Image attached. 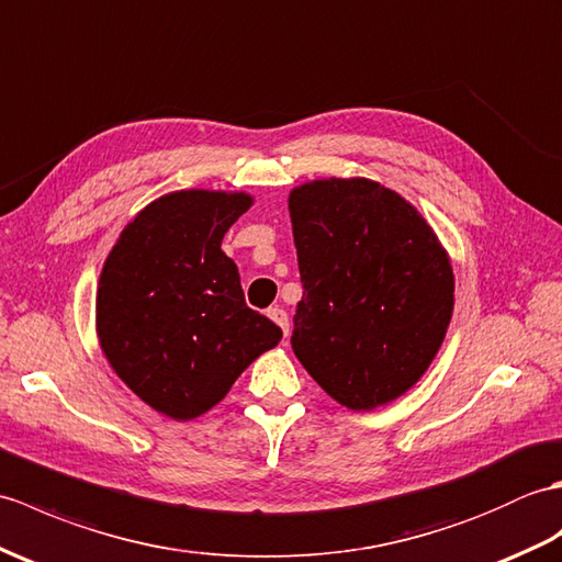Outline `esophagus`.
Listing matches in <instances>:
<instances>
[{"label":"esophagus","instance_id":"1","mask_svg":"<svg viewBox=\"0 0 562 562\" xmlns=\"http://www.w3.org/2000/svg\"><path fill=\"white\" fill-rule=\"evenodd\" d=\"M273 322L279 324L281 327V331H283V336H289V313H285L283 307H269V313H267Z\"/></svg>","mask_w":562,"mask_h":562}]
</instances>
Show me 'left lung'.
<instances>
[{"mask_svg":"<svg viewBox=\"0 0 562 562\" xmlns=\"http://www.w3.org/2000/svg\"><path fill=\"white\" fill-rule=\"evenodd\" d=\"M289 209L303 281L293 353L353 411L402 396L428 370L452 317L442 245L406 199L363 178L295 187Z\"/></svg>","mask_w":562,"mask_h":562,"instance_id":"left-lung-1","label":"left lung"}]
</instances>
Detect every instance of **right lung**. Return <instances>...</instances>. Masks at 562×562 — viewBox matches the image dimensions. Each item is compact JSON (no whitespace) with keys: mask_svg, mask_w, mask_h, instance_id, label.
<instances>
[{"mask_svg":"<svg viewBox=\"0 0 562 562\" xmlns=\"http://www.w3.org/2000/svg\"><path fill=\"white\" fill-rule=\"evenodd\" d=\"M247 194L182 190L156 199L122 231L95 297L98 339L130 390L176 420L206 414L252 360L281 341L247 307L226 231Z\"/></svg>","mask_w":562,"mask_h":562,"instance_id":"obj_1","label":"right lung"}]
</instances>
